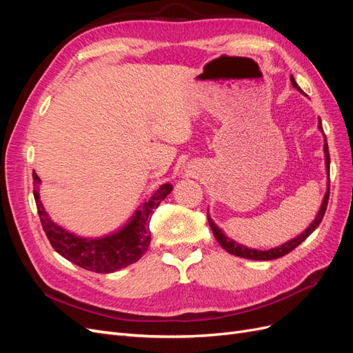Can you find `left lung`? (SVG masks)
Instances as JSON below:
<instances>
[{"instance_id":"1","label":"left lung","mask_w":353,"mask_h":353,"mask_svg":"<svg viewBox=\"0 0 353 353\" xmlns=\"http://www.w3.org/2000/svg\"><path fill=\"white\" fill-rule=\"evenodd\" d=\"M290 81H292V85L297 90L301 91V87L296 83L293 74L290 77ZM318 128L319 131H323V123H321V119H318ZM324 154H325V169H327V175L330 176V154H328V144H327V138L324 135ZM328 196H330V178H328V184H327V191H325V196H324V200L321 203V208H319L318 213L315 219L312 221L311 225H309L302 234H299L297 237H294L293 240H288L285 241L284 244L279 245V248H274V249H270V250H256V249H250V248H245V245L243 244H239L237 241L231 240L230 237H227L225 234H223V231L216 225L215 222L212 221V218L209 216L208 213V221H209V225H210V230L213 232V236H215L216 241L221 244L222 249H225L228 253L234 254V256H239V258H244V259H253V261H272V259H279L281 258V256H285L287 253H290L293 249H296L299 244H301L302 241H305L311 234L316 230V227L321 223L323 218H324V213H325V209H327V203H328Z\"/></svg>"}]
</instances>
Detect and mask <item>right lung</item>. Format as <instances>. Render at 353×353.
Listing matches in <instances>:
<instances>
[{"instance_id":"1","label":"right lung","mask_w":353,"mask_h":353,"mask_svg":"<svg viewBox=\"0 0 353 353\" xmlns=\"http://www.w3.org/2000/svg\"><path fill=\"white\" fill-rule=\"evenodd\" d=\"M32 178H34L35 184L34 197L37 201L38 215L52 248L72 263L99 274L119 271L141 258L150 245L152 236L148 223H150L153 212L160 205V201L165 200V197L172 191L170 184L160 185L156 193L135 210L131 219L121 230L103 237L85 239L51 221L39 199L41 179L35 170Z\"/></svg>"}]
</instances>
